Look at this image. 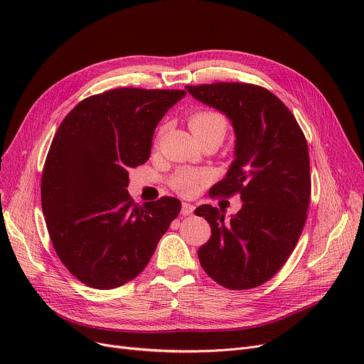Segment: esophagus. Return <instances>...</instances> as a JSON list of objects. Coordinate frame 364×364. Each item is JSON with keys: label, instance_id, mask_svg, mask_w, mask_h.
Listing matches in <instances>:
<instances>
[{"label": "esophagus", "instance_id": "obj_1", "mask_svg": "<svg viewBox=\"0 0 364 364\" xmlns=\"http://www.w3.org/2000/svg\"><path fill=\"white\" fill-rule=\"evenodd\" d=\"M193 211H195V206L192 203L183 202V205H181V214L183 215H192Z\"/></svg>", "mask_w": 364, "mask_h": 364}]
</instances>
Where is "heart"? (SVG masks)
Masks as SVG:
<instances>
[{
	"label": "heart",
	"mask_w": 364,
	"mask_h": 364,
	"mask_svg": "<svg viewBox=\"0 0 364 364\" xmlns=\"http://www.w3.org/2000/svg\"><path fill=\"white\" fill-rule=\"evenodd\" d=\"M188 127L199 141L206 137H218L223 140L228 128V121L215 109H200L188 114ZM209 178H211V174L208 171L183 168L172 177L171 186L183 196H193L209 181Z\"/></svg>",
	"instance_id": "heart-1"
}]
</instances>
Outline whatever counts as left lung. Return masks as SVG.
Here are the masks:
<instances>
[{"label":"left lung","instance_id":"8db88e82","mask_svg":"<svg viewBox=\"0 0 364 364\" xmlns=\"http://www.w3.org/2000/svg\"><path fill=\"white\" fill-rule=\"evenodd\" d=\"M186 90L232 121L235 161L211 192L224 198L239 193L243 202L228 221L218 208H196L213 233L198 251L200 265L227 289L257 288L282 269L307 220V140L292 112L262 87L217 82Z\"/></svg>","mask_w":364,"mask_h":364}]
</instances>
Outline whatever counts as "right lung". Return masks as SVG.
<instances>
[{"mask_svg": "<svg viewBox=\"0 0 364 364\" xmlns=\"http://www.w3.org/2000/svg\"><path fill=\"white\" fill-rule=\"evenodd\" d=\"M183 90L117 88L80 102L57 129L41 178V205L54 251L94 289L137 277L181 202L134 203L128 171L143 165L153 132Z\"/></svg>", "mask_w": 364, "mask_h": 364, "instance_id": "obj_1", "label": "right lung"}]
</instances>
